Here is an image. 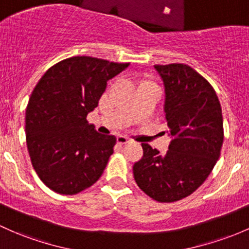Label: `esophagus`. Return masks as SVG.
Returning <instances> with one entry per match:
<instances>
[{
	"label": "esophagus",
	"mask_w": 249,
	"mask_h": 249,
	"mask_svg": "<svg viewBox=\"0 0 249 249\" xmlns=\"http://www.w3.org/2000/svg\"><path fill=\"white\" fill-rule=\"evenodd\" d=\"M130 138H127V137H125V136H118L117 137V142H118V144H126V143H129L130 142Z\"/></svg>",
	"instance_id": "esophagus-1"
}]
</instances>
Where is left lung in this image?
<instances>
[{
	"instance_id": "obj_1",
	"label": "left lung",
	"mask_w": 249,
	"mask_h": 249,
	"mask_svg": "<svg viewBox=\"0 0 249 249\" xmlns=\"http://www.w3.org/2000/svg\"><path fill=\"white\" fill-rule=\"evenodd\" d=\"M155 69L164 85V119L172 141L163 155L142 143L133 177L154 200L173 203L195 192L213 169L223 144V117L213 86L190 65Z\"/></svg>"
}]
</instances>
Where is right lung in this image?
I'll list each match as a JSON object with an SVG mask.
<instances>
[{
    "label": "right lung",
    "instance_id": "obj_1",
    "mask_svg": "<svg viewBox=\"0 0 249 249\" xmlns=\"http://www.w3.org/2000/svg\"><path fill=\"white\" fill-rule=\"evenodd\" d=\"M129 64L70 57L36 83L26 108V142L33 168L50 190L76 195L101 177L117 138L96 132L87 114L98 106L107 81Z\"/></svg>",
    "mask_w": 249,
    "mask_h": 249
}]
</instances>
